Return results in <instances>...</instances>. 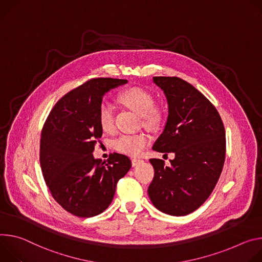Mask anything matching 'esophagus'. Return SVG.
Returning a JSON list of instances; mask_svg holds the SVG:
<instances>
[{"label": "esophagus", "mask_w": 262, "mask_h": 262, "mask_svg": "<svg viewBox=\"0 0 262 262\" xmlns=\"http://www.w3.org/2000/svg\"><path fill=\"white\" fill-rule=\"evenodd\" d=\"M140 162H142L141 159H137V158H133V159H132V165H133V166L137 165V164L140 163Z\"/></svg>", "instance_id": "1"}]
</instances>
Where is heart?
Segmentation results:
<instances>
[{"label": "heart", "instance_id": "b5f03b06", "mask_svg": "<svg viewBox=\"0 0 262 262\" xmlns=\"http://www.w3.org/2000/svg\"><path fill=\"white\" fill-rule=\"evenodd\" d=\"M119 100L131 110L142 116L143 125L150 129H157L164 119L163 109L155 105L154 96L141 87H131L119 95ZM99 123L105 132L114 130V109L108 102H102L99 107ZM151 137L147 133L123 134L113 142L116 151L129 156H138L149 146Z\"/></svg>", "mask_w": 262, "mask_h": 262}]
</instances>
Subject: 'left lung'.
<instances>
[{
  "label": "left lung",
  "instance_id": "8db88e82",
  "mask_svg": "<svg viewBox=\"0 0 262 262\" xmlns=\"http://www.w3.org/2000/svg\"><path fill=\"white\" fill-rule=\"evenodd\" d=\"M163 91L168 116L153 150L173 153L166 166L152 158L154 178L148 193L160 211L182 216L198 209L214 189L225 162V128L216 108L178 77H154Z\"/></svg>",
  "mask_w": 262,
  "mask_h": 262
}]
</instances>
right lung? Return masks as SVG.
I'll list each match as a JSON object with an SVG mask.
<instances>
[{"instance_id":"1","label":"right lung","mask_w":262,"mask_h":262,"mask_svg":"<svg viewBox=\"0 0 262 262\" xmlns=\"http://www.w3.org/2000/svg\"><path fill=\"white\" fill-rule=\"evenodd\" d=\"M125 79H91L58 101L43 125L39 160L55 201L79 217L102 213L112 202L118 181L131 167L128 156L113 153L107 162L93 152L103 134L99 107L111 89Z\"/></svg>"}]
</instances>
